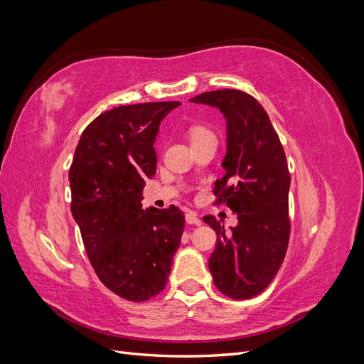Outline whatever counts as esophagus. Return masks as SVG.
Masks as SVG:
<instances>
[{"instance_id": "esophagus-1", "label": "esophagus", "mask_w": 364, "mask_h": 364, "mask_svg": "<svg viewBox=\"0 0 364 364\" xmlns=\"http://www.w3.org/2000/svg\"><path fill=\"white\" fill-rule=\"evenodd\" d=\"M185 220H186V223H188V225H197V226L202 225V220L199 218V215H197V213H194V211L186 213Z\"/></svg>"}]
</instances>
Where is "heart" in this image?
I'll return each instance as SVG.
<instances>
[{"instance_id":"b5f03b06","label":"heart","mask_w":364,"mask_h":364,"mask_svg":"<svg viewBox=\"0 0 364 364\" xmlns=\"http://www.w3.org/2000/svg\"><path fill=\"white\" fill-rule=\"evenodd\" d=\"M208 134H211V132H209L205 127H202V126H194V127L190 129V138H191V141L200 138V136H205Z\"/></svg>"}]
</instances>
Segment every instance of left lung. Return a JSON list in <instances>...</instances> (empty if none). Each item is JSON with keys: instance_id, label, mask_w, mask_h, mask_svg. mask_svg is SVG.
<instances>
[{"instance_id": "obj_1", "label": "left lung", "mask_w": 364, "mask_h": 364, "mask_svg": "<svg viewBox=\"0 0 364 364\" xmlns=\"http://www.w3.org/2000/svg\"><path fill=\"white\" fill-rule=\"evenodd\" d=\"M190 102L217 107L226 119L225 176L215 181L217 203L237 214L225 230L213 215L203 217L215 234L209 257L214 284L232 299H250L277 277L289 246L287 159L264 107L238 90L205 92Z\"/></svg>"}]
</instances>
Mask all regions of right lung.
<instances>
[{
	"label": "right lung",
	"instance_id": "1",
	"mask_svg": "<svg viewBox=\"0 0 364 364\" xmlns=\"http://www.w3.org/2000/svg\"><path fill=\"white\" fill-rule=\"evenodd\" d=\"M179 102L118 106L98 115L77 144L70 168L71 213L97 277L134 302L159 294L179 249V208L142 209L156 173L161 121Z\"/></svg>",
	"mask_w": 364,
	"mask_h": 364
}]
</instances>
